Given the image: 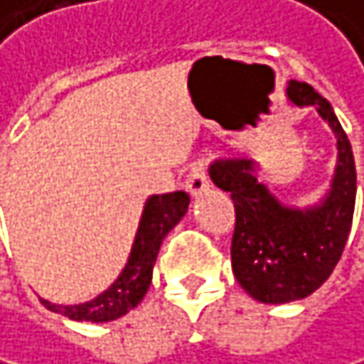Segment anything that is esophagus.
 I'll return each instance as SVG.
<instances>
[{"label":"esophagus","instance_id":"esophagus-1","mask_svg":"<svg viewBox=\"0 0 364 364\" xmlns=\"http://www.w3.org/2000/svg\"><path fill=\"white\" fill-rule=\"evenodd\" d=\"M185 187L191 196H200L202 191H206L210 187V177H208V171H206V164L204 162H198L191 166L189 175H187V181Z\"/></svg>","mask_w":364,"mask_h":364}]
</instances>
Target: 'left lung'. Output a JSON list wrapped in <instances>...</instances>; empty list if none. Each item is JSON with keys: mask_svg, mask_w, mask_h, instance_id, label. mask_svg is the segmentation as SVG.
Segmentation results:
<instances>
[{"mask_svg": "<svg viewBox=\"0 0 364 364\" xmlns=\"http://www.w3.org/2000/svg\"><path fill=\"white\" fill-rule=\"evenodd\" d=\"M287 97L296 106H314L338 137V168L325 200L306 210L283 206L254 177L246 158L216 160L210 179L231 193L235 229L231 267L250 296L264 304L302 300L333 273L346 246L356 200V166L331 104L309 83L289 81Z\"/></svg>", "mask_w": 364, "mask_h": 364, "instance_id": "obj_1", "label": "left lung"}]
</instances>
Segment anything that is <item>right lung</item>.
Masks as SVG:
<instances>
[{"mask_svg":"<svg viewBox=\"0 0 364 364\" xmlns=\"http://www.w3.org/2000/svg\"><path fill=\"white\" fill-rule=\"evenodd\" d=\"M187 206H189V196L185 191L151 196L146 202L129 262L124 271L120 273V277L104 294H100L91 302L75 304V306L51 304L48 300H41V302L53 313L64 314L73 321L106 323V321H114L118 316L127 314L144 300L151 283V271H154V262H156L160 244L166 237V233L187 213Z\"/></svg>","mask_w":364,"mask_h":364,"instance_id":"1","label":"right lung"}]
</instances>
